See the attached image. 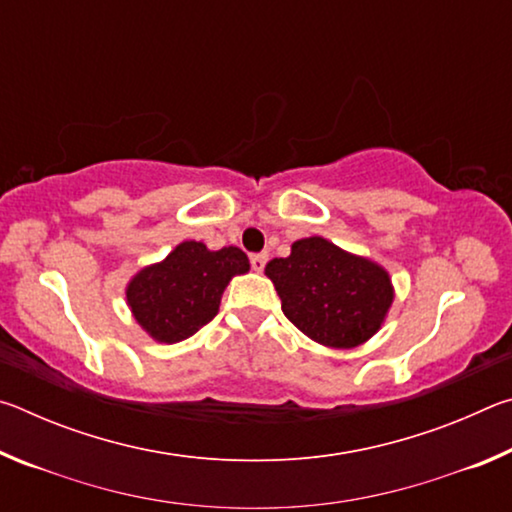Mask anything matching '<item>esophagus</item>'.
Wrapping results in <instances>:
<instances>
[{"label": "esophagus", "instance_id": "34e87169", "mask_svg": "<svg viewBox=\"0 0 512 512\" xmlns=\"http://www.w3.org/2000/svg\"><path fill=\"white\" fill-rule=\"evenodd\" d=\"M266 262H268V255H266V253H257V255L250 257V266H253L257 273H262V271H264Z\"/></svg>", "mask_w": 512, "mask_h": 512}]
</instances>
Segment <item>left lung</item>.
<instances>
[{"label":"left lung","mask_w":512,"mask_h":512,"mask_svg":"<svg viewBox=\"0 0 512 512\" xmlns=\"http://www.w3.org/2000/svg\"><path fill=\"white\" fill-rule=\"evenodd\" d=\"M282 311L302 334L327 348L366 343L393 305L391 277L366 257L323 237L298 239L289 257L266 264Z\"/></svg>","instance_id":"8db88e82"}]
</instances>
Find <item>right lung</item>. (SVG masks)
<instances>
[{
	"mask_svg": "<svg viewBox=\"0 0 512 512\" xmlns=\"http://www.w3.org/2000/svg\"><path fill=\"white\" fill-rule=\"evenodd\" d=\"M248 271L244 250H210L201 241H183L128 282L126 302L151 339L178 343L219 314L228 282Z\"/></svg>",
	"mask_w": 512,
	"mask_h": 512,
	"instance_id": "obj_1",
	"label": "right lung"
}]
</instances>
